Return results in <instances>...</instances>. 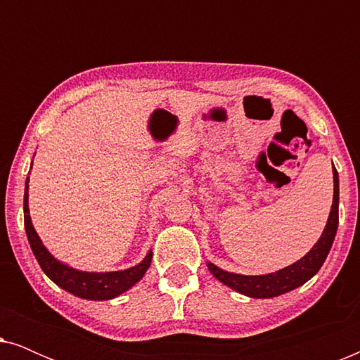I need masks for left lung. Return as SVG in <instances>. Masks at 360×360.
Returning <instances> with one entry per match:
<instances>
[{
  "mask_svg": "<svg viewBox=\"0 0 360 360\" xmlns=\"http://www.w3.org/2000/svg\"><path fill=\"white\" fill-rule=\"evenodd\" d=\"M333 181L334 195L331 211H329L328 216V223L324 226L318 243L302 259H298L297 262L288 265V267L265 275H240L228 272V270L219 269L218 265L206 262L208 270L213 274V277L218 278L221 283L228 285L229 288H233L238 293L245 295L249 298H275L307 283L321 269L329 250H331L334 238H336L339 224V176L336 169H333Z\"/></svg>",
  "mask_w": 360,
  "mask_h": 360,
  "instance_id": "obj_1",
  "label": "left lung"
}]
</instances>
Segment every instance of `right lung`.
<instances>
[{
	"mask_svg": "<svg viewBox=\"0 0 360 360\" xmlns=\"http://www.w3.org/2000/svg\"><path fill=\"white\" fill-rule=\"evenodd\" d=\"M24 226H26L27 240L31 244L32 254L36 255L44 274L53 283L78 298L103 302V300L120 297V295L134 287L144 277L147 269L150 267L152 250H149L146 257L134 267L115 270V272H86V270L73 269L68 264L53 257L44 245L41 238H39L37 231L34 229L31 214H29V176L26 179V186H24Z\"/></svg>",
	"mask_w": 360,
	"mask_h": 360,
	"instance_id": "right-lung-1",
	"label": "right lung"
}]
</instances>
